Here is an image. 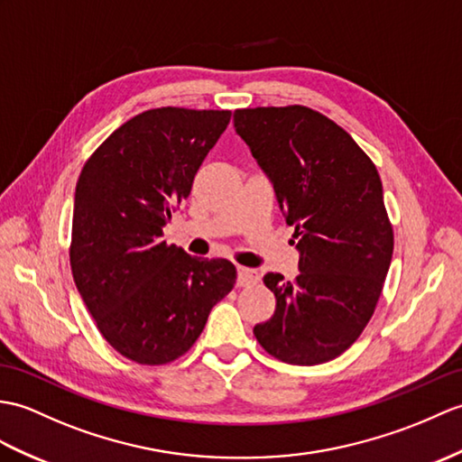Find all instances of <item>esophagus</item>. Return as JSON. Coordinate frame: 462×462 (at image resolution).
<instances>
[{
    "label": "esophagus",
    "instance_id": "1",
    "mask_svg": "<svg viewBox=\"0 0 462 462\" xmlns=\"http://www.w3.org/2000/svg\"><path fill=\"white\" fill-rule=\"evenodd\" d=\"M257 280H260V273H257L255 270H250V267H244V265L238 267V285L240 287H248L252 283H257Z\"/></svg>",
    "mask_w": 462,
    "mask_h": 462
}]
</instances>
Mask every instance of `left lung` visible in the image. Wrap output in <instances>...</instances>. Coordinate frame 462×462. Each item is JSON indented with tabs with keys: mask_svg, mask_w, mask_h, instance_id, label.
Wrapping results in <instances>:
<instances>
[{
	"mask_svg": "<svg viewBox=\"0 0 462 462\" xmlns=\"http://www.w3.org/2000/svg\"><path fill=\"white\" fill-rule=\"evenodd\" d=\"M234 127L272 179L301 254L295 280L263 277L277 305L254 337L282 362H328L366 328L390 270L393 228L378 169L348 132L307 106L236 110Z\"/></svg>",
	"mask_w": 462,
	"mask_h": 462,
	"instance_id": "8db88e82",
	"label": "left lung"
}]
</instances>
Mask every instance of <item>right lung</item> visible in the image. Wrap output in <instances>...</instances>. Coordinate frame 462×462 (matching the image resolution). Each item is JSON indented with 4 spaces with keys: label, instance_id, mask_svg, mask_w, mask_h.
<instances>
[{
    "label": "right lung",
    "instance_id": "obj_1",
    "mask_svg": "<svg viewBox=\"0 0 462 462\" xmlns=\"http://www.w3.org/2000/svg\"><path fill=\"white\" fill-rule=\"evenodd\" d=\"M230 116L173 106L137 114L80 171L69 252L74 283L108 345L143 366L187 354L236 283L232 262L161 240Z\"/></svg>",
    "mask_w": 462,
    "mask_h": 462
}]
</instances>
